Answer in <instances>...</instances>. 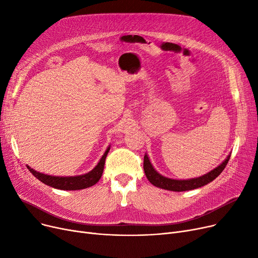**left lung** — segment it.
<instances>
[{"label": "left lung", "instance_id": "1", "mask_svg": "<svg viewBox=\"0 0 258 258\" xmlns=\"http://www.w3.org/2000/svg\"><path fill=\"white\" fill-rule=\"evenodd\" d=\"M229 159H230V155H228V157L218 167H215L211 171L205 173L204 175H201V177L188 179V180H177V179H171V178H167V177H164V175H162L154 168L150 158H148L146 154L144 156L143 168H144V172L147 180L150 181L154 186L165 189V190H170V191H186V190H192V189L200 188L202 186H205L208 183L212 182L215 178H218L222 173V171L225 169Z\"/></svg>", "mask_w": 258, "mask_h": 258}]
</instances>
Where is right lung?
Listing matches in <instances>:
<instances>
[{
	"label": "right lung",
	"mask_w": 258,
	"mask_h": 258,
	"mask_svg": "<svg viewBox=\"0 0 258 258\" xmlns=\"http://www.w3.org/2000/svg\"><path fill=\"white\" fill-rule=\"evenodd\" d=\"M111 146L106 148L103 156L99 160L97 165L95 166L91 171L85 173L74 175V177H57V175H49L46 173L38 172L27 165V168L34 175L36 179L44 184L51 186L53 188L60 189V190H79V189H85L91 187L96 184L102 175L103 168H104V162L107 156V153L110 152Z\"/></svg>",
	"instance_id": "add662e5"
}]
</instances>
